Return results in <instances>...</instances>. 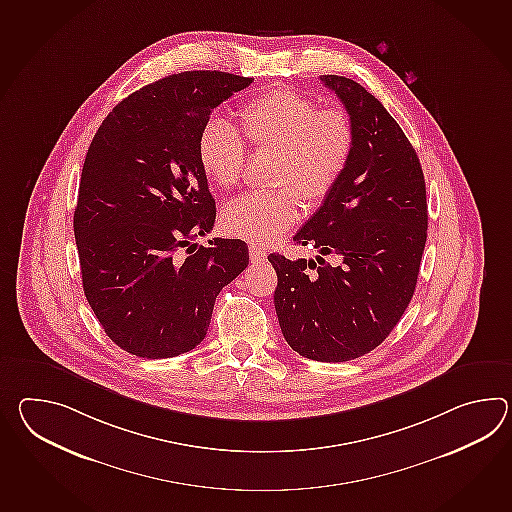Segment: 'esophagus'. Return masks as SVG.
Returning <instances> with one entry per match:
<instances>
[{
    "mask_svg": "<svg viewBox=\"0 0 512 512\" xmlns=\"http://www.w3.org/2000/svg\"><path fill=\"white\" fill-rule=\"evenodd\" d=\"M250 259L251 262H264L266 261V251L259 248V246H250Z\"/></svg>",
    "mask_w": 512,
    "mask_h": 512,
    "instance_id": "obj_1",
    "label": "esophagus"
}]
</instances>
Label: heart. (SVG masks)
Wrapping results in <instances>:
<instances>
[{"label":"heart","mask_w":512,"mask_h":512,"mask_svg":"<svg viewBox=\"0 0 512 512\" xmlns=\"http://www.w3.org/2000/svg\"><path fill=\"white\" fill-rule=\"evenodd\" d=\"M240 133L248 145L277 150L275 191L250 193L233 200L222 213L231 237L268 244L299 218V194L307 204H321L347 169L354 148V126L341 106L319 108L316 99L292 88H273L253 97L240 110ZM224 119L205 121L196 154L207 180L229 189L246 167V147Z\"/></svg>","instance_id":"1"}]
</instances>
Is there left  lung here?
I'll use <instances>...</instances> for the list:
<instances>
[{
	"label": "left lung",
	"mask_w": 512,
	"mask_h": 512,
	"mask_svg": "<svg viewBox=\"0 0 512 512\" xmlns=\"http://www.w3.org/2000/svg\"><path fill=\"white\" fill-rule=\"evenodd\" d=\"M319 79L353 119V156L294 237L316 259L270 253L268 261L288 345L308 360L349 362L386 340L413 297L428 235L426 183L415 148L375 95L345 77Z\"/></svg>",
	"instance_id": "obj_1"
}]
</instances>
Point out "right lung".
Instances as JSON below:
<instances>
[{
	"mask_svg": "<svg viewBox=\"0 0 512 512\" xmlns=\"http://www.w3.org/2000/svg\"><path fill=\"white\" fill-rule=\"evenodd\" d=\"M253 79L183 71L134 91L106 115L80 176L73 229L84 296L108 338L139 358L204 340L215 299L250 262L246 242L191 240L215 226L196 141L209 115ZM191 247L188 255L179 253Z\"/></svg>",
	"mask_w": 512,
	"mask_h": 512,
	"instance_id": "add662e5",
	"label": "right lung"
}]
</instances>
